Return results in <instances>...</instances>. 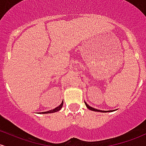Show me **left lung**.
Instances as JSON below:
<instances>
[{"label": "left lung", "mask_w": 146, "mask_h": 146, "mask_svg": "<svg viewBox=\"0 0 146 146\" xmlns=\"http://www.w3.org/2000/svg\"><path fill=\"white\" fill-rule=\"evenodd\" d=\"M84 103H85L86 107H87L89 110H91V111H98V112H111V111H116V110H110V111H102V110H97V109H95V108H93L92 107L89 106V105H88L87 103H86V102H84Z\"/></svg>", "instance_id": "obj_1"}]
</instances>
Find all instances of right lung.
<instances>
[{
	"label": "right lung",
	"instance_id": "add662e5",
	"mask_svg": "<svg viewBox=\"0 0 146 146\" xmlns=\"http://www.w3.org/2000/svg\"><path fill=\"white\" fill-rule=\"evenodd\" d=\"M63 103H64V101L62 100V103L60 104V105H59L58 107H57L56 108L53 109V110H49V111H44V112H41L40 113H54V112H57L58 111H60V110L62 109V106H63Z\"/></svg>",
	"mask_w": 146,
	"mask_h": 146
}]
</instances>
